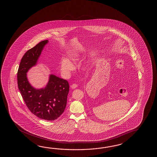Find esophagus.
<instances>
[{
    "label": "esophagus",
    "mask_w": 157,
    "mask_h": 157,
    "mask_svg": "<svg viewBox=\"0 0 157 157\" xmlns=\"http://www.w3.org/2000/svg\"><path fill=\"white\" fill-rule=\"evenodd\" d=\"M77 87V85L76 84H75V83H74V84H72V85H71V88L72 89H76V87Z\"/></svg>",
    "instance_id": "34e87169"
}]
</instances>
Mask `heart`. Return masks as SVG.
Wrapping results in <instances>:
<instances>
[{"mask_svg":"<svg viewBox=\"0 0 157 157\" xmlns=\"http://www.w3.org/2000/svg\"><path fill=\"white\" fill-rule=\"evenodd\" d=\"M68 58L70 61L66 58H63L60 60V70L66 75H70L71 73L75 70L74 65L71 63L70 61L76 62L80 59V56L78 54L73 53L68 55Z\"/></svg>","mask_w":157,"mask_h":157,"instance_id":"obj_1","label":"heart"}]
</instances>
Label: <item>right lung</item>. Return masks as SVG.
Instances as JSON below:
<instances>
[{
	"label": "right lung",
	"mask_w": 157,
	"mask_h": 157,
	"mask_svg": "<svg viewBox=\"0 0 157 157\" xmlns=\"http://www.w3.org/2000/svg\"><path fill=\"white\" fill-rule=\"evenodd\" d=\"M48 40H44L27 50L21 60L17 72L18 89L31 113L41 119L53 121L63 113L67 104L69 84L56 75L50 74L46 86L36 89L30 84L27 73L36 66Z\"/></svg>",
	"instance_id": "obj_1"
}]
</instances>
